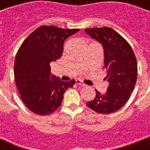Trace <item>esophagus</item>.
I'll use <instances>...</instances> for the list:
<instances>
[{
    "instance_id": "1",
    "label": "esophagus",
    "mask_w": 150,
    "mask_h": 150,
    "mask_svg": "<svg viewBox=\"0 0 150 150\" xmlns=\"http://www.w3.org/2000/svg\"><path fill=\"white\" fill-rule=\"evenodd\" d=\"M76 83H77L78 85H80V86H86V85L84 84L83 82H82L80 80H76Z\"/></svg>"
}]
</instances>
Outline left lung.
<instances>
[{
	"label": "left lung",
	"instance_id": "8db88e82",
	"mask_svg": "<svg viewBox=\"0 0 150 150\" xmlns=\"http://www.w3.org/2000/svg\"><path fill=\"white\" fill-rule=\"evenodd\" d=\"M85 32L102 44L109 82L107 92L100 93L96 89V97L86 105L98 114H110L123 107L134 90L138 73L135 54L129 43L111 28H92Z\"/></svg>",
	"mask_w": 150,
	"mask_h": 150
}]
</instances>
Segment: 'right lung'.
I'll return each mask as SVG.
<instances>
[{
    "mask_svg": "<svg viewBox=\"0 0 150 150\" xmlns=\"http://www.w3.org/2000/svg\"><path fill=\"white\" fill-rule=\"evenodd\" d=\"M79 31L53 25L34 30L22 43L16 54L14 75L21 99L29 110L47 115L61 107L64 92L75 80L63 82L51 75L50 63L62 56L64 42Z\"/></svg>",
    "mask_w": 150,
    "mask_h": 150,
    "instance_id": "1",
    "label": "right lung"
}]
</instances>
